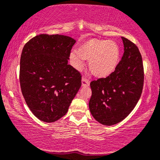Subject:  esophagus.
<instances>
[{"label": "esophagus", "instance_id": "34e87169", "mask_svg": "<svg viewBox=\"0 0 160 160\" xmlns=\"http://www.w3.org/2000/svg\"><path fill=\"white\" fill-rule=\"evenodd\" d=\"M82 84L83 87H88L89 85V81L85 78H83L82 80Z\"/></svg>", "mask_w": 160, "mask_h": 160}]
</instances>
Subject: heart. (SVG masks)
I'll list each match as a JSON object with an SVG mask.
<instances>
[{"label":"heart","instance_id":"obj_1","mask_svg":"<svg viewBox=\"0 0 160 160\" xmlns=\"http://www.w3.org/2000/svg\"><path fill=\"white\" fill-rule=\"evenodd\" d=\"M120 52L117 44L108 40H90L72 51L69 58L77 70L83 68L84 59L88 60L89 68L95 76L104 78L114 72L119 61Z\"/></svg>","mask_w":160,"mask_h":160}]
</instances>
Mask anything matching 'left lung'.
Masks as SVG:
<instances>
[{
  "label": "left lung",
  "mask_w": 160,
  "mask_h": 160,
  "mask_svg": "<svg viewBox=\"0 0 160 160\" xmlns=\"http://www.w3.org/2000/svg\"><path fill=\"white\" fill-rule=\"evenodd\" d=\"M124 53L116 69L107 78L92 81L89 101L91 113L98 122L112 125L133 110L141 98L143 85L142 57L138 47L122 37Z\"/></svg>",
  "instance_id": "left-lung-1"
}]
</instances>
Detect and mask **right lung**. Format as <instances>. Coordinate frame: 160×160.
Returning <instances> with one entry per match:
<instances>
[{
  "instance_id": "1",
  "label": "right lung",
  "mask_w": 160,
  "mask_h": 160,
  "mask_svg": "<svg viewBox=\"0 0 160 160\" xmlns=\"http://www.w3.org/2000/svg\"><path fill=\"white\" fill-rule=\"evenodd\" d=\"M76 41L61 35L41 34L25 44L19 82L28 108L38 119L56 122L67 112L82 85V75L68 64Z\"/></svg>"
}]
</instances>
